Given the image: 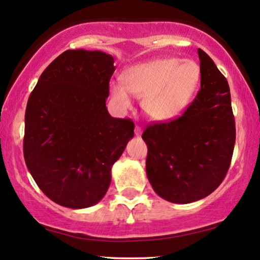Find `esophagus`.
Listing matches in <instances>:
<instances>
[{
	"label": "esophagus",
	"mask_w": 260,
	"mask_h": 260,
	"mask_svg": "<svg viewBox=\"0 0 260 260\" xmlns=\"http://www.w3.org/2000/svg\"><path fill=\"white\" fill-rule=\"evenodd\" d=\"M142 127H139V126H136V129H134V133H136V136H142Z\"/></svg>",
	"instance_id": "esophagus-1"
}]
</instances>
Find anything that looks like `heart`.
<instances>
[{
  "mask_svg": "<svg viewBox=\"0 0 260 260\" xmlns=\"http://www.w3.org/2000/svg\"><path fill=\"white\" fill-rule=\"evenodd\" d=\"M201 74V67L193 59L157 58L123 71L122 84L111 83L110 94L121 110L131 107V92L142 98L143 111L151 120H175L192 103Z\"/></svg>",
  "mask_w": 260,
  "mask_h": 260,
  "instance_id": "1",
  "label": "heart"
}]
</instances>
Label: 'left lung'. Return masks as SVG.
<instances>
[{
  "instance_id": "1",
  "label": "left lung",
  "mask_w": 260,
  "mask_h": 260,
  "mask_svg": "<svg viewBox=\"0 0 260 260\" xmlns=\"http://www.w3.org/2000/svg\"><path fill=\"white\" fill-rule=\"evenodd\" d=\"M201 90L181 117L149 126L147 176L157 196L176 204L205 198L230 168L236 127L229 83L214 61L198 49Z\"/></svg>"
}]
</instances>
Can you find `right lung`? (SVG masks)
<instances>
[{
	"label": "right lung",
	"instance_id": "right-lung-1",
	"mask_svg": "<svg viewBox=\"0 0 260 260\" xmlns=\"http://www.w3.org/2000/svg\"><path fill=\"white\" fill-rule=\"evenodd\" d=\"M103 51L67 50L46 67L29 96L23 151L45 196L62 207L99 203L111 170L134 136V123L110 115L116 67Z\"/></svg>",
	"mask_w": 260,
	"mask_h": 260
}]
</instances>
